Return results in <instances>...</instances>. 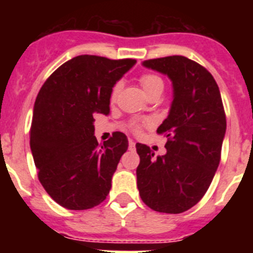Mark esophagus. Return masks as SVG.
I'll use <instances>...</instances> for the list:
<instances>
[{
	"label": "esophagus",
	"mask_w": 253,
	"mask_h": 253,
	"mask_svg": "<svg viewBox=\"0 0 253 253\" xmlns=\"http://www.w3.org/2000/svg\"><path fill=\"white\" fill-rule=\"evenodd\" d=\"M135 148V142L134 140H129V149H134Z\"/></svg>",
	"instance_id": "obj_1"
}]
</instances>
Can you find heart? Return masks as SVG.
Instances as JSON below:
<instances>
[{"label":"heart","instance_id":"b5f03b06","mask_svg":"<svg viewBox=\"0 0 253 253\" xmlns=\"http://www.w3.org/2000/svg\"><path fill=\"white\" fill-rule=\"evenodd\" d=\"M139 82H140V86L144 90V92L147 93V96H152L154 93H162L163 88H165V82H163L162 78L157 75H153V73H144V75L140 76L139 78ZM120 87H122V84L118 82V84H114L113 90H111L110 93V100L114 101L116 99V96L119 93L120 91ZM131 128L138 129V125L135 123H131Z\"/></svg>","mask_w":253,"mask_h":253}]
</instances>
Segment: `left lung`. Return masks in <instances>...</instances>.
Here are the masks:
<instances>
[{"instance_id": "8db88e82", "label": "left lung", "mask_w": 253, "mask_h": 253, "mask_svg": "<svg viewBox=\"0 0 253 253\" xmlns=\"http://www.w3.org/2000/svg\"><path fill=\"white\" fill-rule=\"evenodd\" d=\"M143 66L169 76L173 100L157 129L166 134V154L154 157L148 146L135 144L137 186L151 209L182 213L202 200L220 162L227 128L222 97L209 71L189 58L171 55L144 60Z\"/></svg>"}]
</instances>
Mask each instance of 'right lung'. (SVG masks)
Instances as JSON below:
<instances>
[{
    "instance_id": "obj_1",
    "label": "right lung",
    "mask_w": 253,
    "mask_h": 253,
    "mask_svg": "<svg viewBox=\"0 0 253 253\" xmlns=\"http://www.w3.org/2000/svg\"><path fill=\"white\" fill-rule=\"evenodd\" d=\"M135 59L78 55L49 76L37 96L30 128V148L38 177L50 198L69 210L101 204L128 138L115 131L100 146L95 114L110 113L114 84Z\"/></svg>"
}]
</instances>
